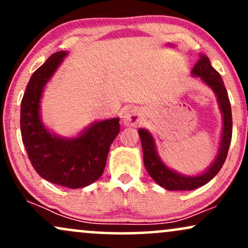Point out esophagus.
Segmentation results:
<instances>
[{
	"label": "esophagus",
	"mask_w": 248,
	"mask_h": 248,
	"mask_svg": "<svg viewBox=\"0 0 248 248\" xmlns=\"http://www.w3.org/2000/svg\"><path fill=\"white\" fill-rule=\"evenodd\" d=\"M142 120V112L139 108L128 109L124 115V124L128 127H135Z\"/></svg>",
	"instance_id": "obj_1"
}]
</instances>
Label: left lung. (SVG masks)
Listing matches in <instances>:
<instances>
[{
	"label": "left lung",
	"instance_id": "1",
	"mask_svg": "<svg viewBox=\"0 0 248 248\" xmlns=\"http://www.w3.org/2000/svg\"><path fill=\"white\" fill-rule=\"evenodd\" d=\"M193 77H199L201 80L206 84L217 96L218 106L223 115V130H221L220 143L218 154L215 161L210 164L205 171L198 175L187 176L170 169L161 160L156 150L155 140L153 135L144 128L139 129L141 139L142 152H143V163L148 173L154 181L164 189L170 191H183V190H195L199 186H205L219 172L226 160L227 152L232 139V112L227 91L219 73L212 67L210 59L205 55L199 56V61L191 71Z\"/></svg>",
	"mask_w": 248,
	"mask_h": 248
}]
</instances>
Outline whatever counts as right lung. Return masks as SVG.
<instances>
[{"mask_svg":"<svg viewBox=\"0 0 248 248\" xmlns=\"http://www.w3.org/2000/svg\"><path fill=\"white\" fill-rule=\"evenodd\" d=\"M67 55V51L53 53L31 76L21 102V133L31 164L41 177L79 189L102 175L120 124L119 118L95 121L73 138H62L44 126L41 119L44 87Z\"/></svg>","mask_w":248,"mask_h":248,"instance_id":"1","label":"right lung"}]
</instances>
